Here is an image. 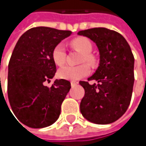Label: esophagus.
I'll use <instances>...</instances> for the list:
<instances>
[{
    "instance_id": "obj_1",
    "label": "esophagus",
    "mask_w": 146,
    "mask_h": 146,
    "mask_svg": "<svg viewBox=\"0 0 146 146\" xmlns=\"http://www.w3.org/2000/svg\"><path fill=\"white\" fill-rule=\"evenodd\" d=\"M78 84V82H71V86L73 88V87H75Z\"/></svg>"
}]
</instances>
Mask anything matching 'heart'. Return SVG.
Masks as SVG:
<instances>
[{
	"label": "heart",
	"mask_w": 146,
	"mask_h": 146,
	"mask_svg": "<svg viewBox=\"0 0 146 146\" xmlns=\"http://www.w3.org/2000/svg\"><path fill=\"white\" fill-rule=\"evenodd\" d=\"M71 44L74 49L83 53V56L81 57V62H85L89 64H93L95 62V58L93 57V56L90 55L93 46L91 42L88 39L84 37L76 38L72 40ZM51 56L53 62L57 66L63 65L66 61V50L64 44L59 43L56 44L52 50ZM89 73H90V68L85 64H82L76 67L69 66V65L64 66L58 70L57 74L58 77L61 78L73 81L82 78L87 76Z\"/></svg>",
	"instance_id": "heart-1"
}]
</instances>
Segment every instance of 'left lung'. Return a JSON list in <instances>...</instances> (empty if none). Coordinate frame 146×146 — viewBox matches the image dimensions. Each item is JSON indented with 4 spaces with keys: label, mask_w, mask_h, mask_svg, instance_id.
<instances>
[{
    "label": "left lung",
    "mask_w": 146,
    "mask_h": 146,
    "mask_svg": "<svg viewBox=\"0 0 146 146\" xmlns=\"http://www.w3.org/2000/svg\"><path fill=\"white\" fill-rule=\"evenodd\" d=\"M78 35L96 43L100 54L99 67L88 78L98 84L79 82L85 91L80 111L93 123H111L125 113L131 101L134 58L130 46L122 35L106 28L82 30Z\"/></svg>",
    "instance_id": "obj_1"
}]
</instances>
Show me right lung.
Segmentation results:
<instances>
[{"label":"right lung","instance_id":"add662e5","mask_svg":"<svg viewBox=\"0 0 146 146\" xmlns=\"http://www.w3.org/2000/svg\"><path fill=\"white\" fill-rule=\"evenodd\" d=\"M71 34L48 27L32 28L15 45L8 64V100L16 117L29 128L48 127L60 116L71 84L56 79L49 88L44 83L50 82L56 71L51 56L54 47Z\"/></svg>","mask_w":146,"mask_h":146}]
</instances>
